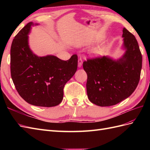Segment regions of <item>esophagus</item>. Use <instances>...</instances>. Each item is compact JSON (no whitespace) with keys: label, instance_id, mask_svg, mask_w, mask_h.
Returning a JSON list of instances; mask_svg holds the SVG:
<instances>
[{"label":"esophagus","instance_id":"obj_1","mask_svg":"<svg viewBox=\"0 0 150 150\" xmlns=\"http://www.w3.org/2000/svg\"><path fill=\"white\" fill-rule=\"evenodd\" d=\"M82 65V60L81 59V58H79L78 60V66L79 68H81Z\"/></svg>","mask_w":150,"mask_h":150}]
</instances>
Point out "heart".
I'll list each match as a JSON object with an SVG mask.
<instances>
[{"label": "heart", "mask_w": 150, "mask_h": 150, "mask_svg": "<svg viewBox=\"0 0 150 150\" xmlns=\"http://www.w3.org/2000/svg\"><path fill=\"white\" fill-rule=\"evenodd\" d=\"M105 48L104 47H97V48L93 50V52H92V55L95 57H98L102 55L104 52Z\"/></svg>", "instance_id": "b5f03b06"}]
</instances>
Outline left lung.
Listing matches in <instances>:
<instances>
[{
	"label": "left lung",
	"instance_id": "obj_1",
	"mask_svg": "<svg viewBox=\"0 0 150 150\" xmlns=\"http://www.w3.org/2000/svg\"><path fill=\"white\" fill-rule=\"evenodd\" d=\"M124 55L117 60L108 56L88 59L83 68L88 75V97L99 106H113L126 99L139 84L142 55L135 36L122 30Z\"/></svg>",
	"mask_w": 150,
	"mask_h": 150
}]
</instances>
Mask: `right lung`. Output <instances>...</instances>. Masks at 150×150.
<instances>
[{"label": "right lung", "instance_id": "1", "mask_svg": "<svg viewBox=\"0 0 150 150\" xmlns=\"http://www.w3.org/2000/svg\"><path fill=\"white\" fill-rule=\"evenodd\" d=\"M28 23L13 40L11 46V75L16 90L31 105L53 107L63 99V89L77 69L78 57L68 60L54 55L38 57L31 50L28 35L31 26Z\"/></svg>", "mask_w": 150, "mask_h": 150}]
</instances>
